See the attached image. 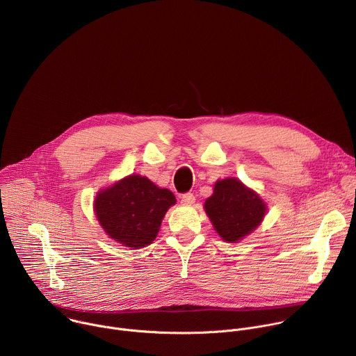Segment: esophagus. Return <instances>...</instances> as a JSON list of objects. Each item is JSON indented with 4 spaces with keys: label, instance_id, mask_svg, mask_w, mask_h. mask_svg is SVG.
<instances>
[{
    "label": "esophagus",
    "instance_id": "esophagus-1",
    "mask_svg": "<svg viewBox=\"0 0 356 356\" xmlns=\"http://www.w3.org/2000/svg\"><path fill=\"white\" fill-rule=\"evenodd\" d=\"M180 201L183 202L184 206H191V204H194L195 197H194L193 193H186V194H181V195H180Z\"/></svg>",
    "mask_w": 356,
    "mask_h": 356
}]
</instances>
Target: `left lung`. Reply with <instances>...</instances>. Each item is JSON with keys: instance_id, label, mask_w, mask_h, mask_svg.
Here are the masks:
<instances>
[{"instance_id": "1", "label": "left lung", "mask_w": 356, "mask_h": 356, "mask_svg": "<svg viewBox=\"0 0 356 356\" xmlns=\"http://www.w3.org/2000/svg\"><path fill=\"white\" fill-rule=\"evenodd\" d=\"M204 210L217 234L227 242H238L264 220V200L235 177L218 180L214 193L204 202Z\"/></svg>"}]
</instances>
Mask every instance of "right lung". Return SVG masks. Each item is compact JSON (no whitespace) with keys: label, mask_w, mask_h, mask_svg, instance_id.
Returning a JSON list of instances; mask_svg holds the SVG:
<instances>
[{"label":"right lung","mask_w":356,"mask_h":356,"mask_svg":"<svg viewBox=\"0 0 356 356\" xmlns=\"http://www.w3.org/2000/svg\"><path fill=\"white\" fill-rule=\"evenodd\" d=\"M176 197L147 177L131 175L95 195L94 211L106 234L128 248H143L155 241L162 220Z\"/></svg>","instance_id":"right-lung-1"}]
</instances>
